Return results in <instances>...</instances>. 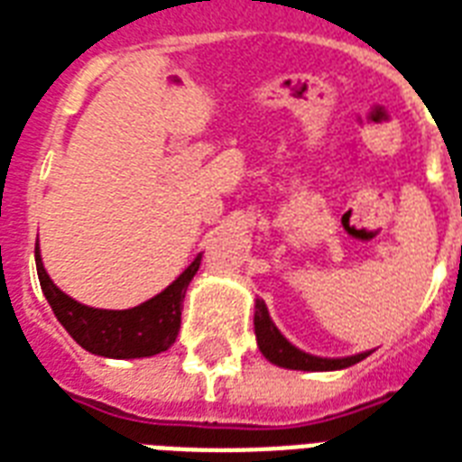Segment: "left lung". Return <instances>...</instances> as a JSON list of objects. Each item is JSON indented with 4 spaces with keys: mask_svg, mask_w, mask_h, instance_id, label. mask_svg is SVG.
I'll use <instances>...</instances> for the list:
<instances>
[{
    "mask_svg": "<svg viewBox=\"0 0 462 462\" xmlns=\"http://www.w3.org/2000/svg\"><path fill=\"white\" fill-rule=\"evenodd\" d=\"M253 324H255V338H258L260 353L270 363H275L280 367L311 370V373H319V370H341V367L356 365V363H360L367 356V353H358V356H350V358H317V356H310V353H301L300 348H294L292 343L277 331V326L273 324L268 307H265L263 300H255V319H253Z\"/></svg>",
    "mask_w": 462,
    "mask_h": 462,
    "instance_id": "8db88e82",
    "label": "left lung"
}]
</instances>
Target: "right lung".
I'll list each match as a JSON object with an SVG mask.
<instances>
[{
    "mask_svg": "<svg viewBox=\"0 0 462 462\" xmlns=\"http://www.w3.org/2000/svg\"><path fill=\"white\" fill-rule=\"evenodd\" d=\"M199 263H202V255H197L192 265L161 294H155L152 300L138 304L134 310H95V307L79 304L55 287L41 263L36 245V270L41 290L46 294L58 321L85 350L95 353V356H104V358L119 360L148 358L161 350H168L175 343L187 284L197 275Z\"/></svg>",
    "mask_w": 462,
    "mask_h": 462,
    "instance_id": "1",
    "label": "right lung"
}]
</instances>
